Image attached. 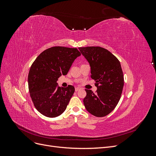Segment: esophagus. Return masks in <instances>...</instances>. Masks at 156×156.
<instances>
[{
  "mask_svg": "<svg viewBox=\"0 0 156 156\" xmlns=\"http://www.w3.org/2000/svg\"><path fill=\"white\" fill-rule=\"evenodd\" d=\"M80 89H81V88H80L79 87H75V92H77V91H79V90Z\"/></svg>",
  "mask_w": 156,
  "mask_h": 156,
  "instance_id": "obj_1",
  "label": "esophagus"
}]
</instances>
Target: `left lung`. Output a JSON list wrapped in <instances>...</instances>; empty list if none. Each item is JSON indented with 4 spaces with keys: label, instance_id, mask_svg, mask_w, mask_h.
Returning <instances> with one entry per match:
<instances>
[{
    "label": "left lung",
    "instance_id": "obj_1",
    "mask_svg": "<svg viewBox=\"0 0 156 156\" xmlns=\"http://www.w3.org/2000/svg\"><path fill=\"white\" fill-rule=\"evenodd\" d=\"M90 66L91 78L97 91L85 89L84 105L88 112L97 117L109 114L117 105L124 87L120 62L110 51L100 47L79 48Z\"/></svg>",
    "mask_w": 156,
    "mask_h": 156
}]
</instances>
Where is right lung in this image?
<instances>
[{
    "label": "right lung",
    "instance_id": "right-lung-1",
    "mask_svg": "<svg viewBox=\"0 0 156 156\" xmlns=\"http://www.w3.org/2000/svg\"><path fill=\"white\" fill-rule=\"evenodd\" d=\"M81 55L77 48L53 47L42 52L32 64L28 84L32 101L41 114L55 118L62 114L75 92L72 85L57 86L74 60Z\"/></svg>",
    "mask_w": 156,
    "mask_h": 156
}]
</instances>
